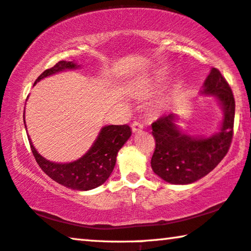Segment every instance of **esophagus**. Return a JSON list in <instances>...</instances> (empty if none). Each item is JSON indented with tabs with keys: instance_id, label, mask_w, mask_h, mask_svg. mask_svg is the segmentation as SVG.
Segmentation results:
<instances>
[{
	"instance_id": "34e87169",
	"label": "esophagus",
	"mask_w": 251,
	"mask_h": 251,
	"mask_svg": "<svg viewBox=\"0 0 251 251\" xmlns=\"http://www.w3.org/2000/svg\"><path fill=\"white\" fill-rule=\"evenodd\" d=\"M143 128V125L141 124L140 122H133L132 123V130L134 133H136V132H139V130H141Z\"/></svg>"
}]
</instances>
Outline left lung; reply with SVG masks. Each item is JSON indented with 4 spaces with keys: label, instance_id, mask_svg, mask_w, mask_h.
Here are the masks:
<instances>
[{
    "label": "left lung",
    "instance_id": "left-lung-1",
    "mask_svg": "<svg viewBox=\"0 0 251 251\" xmlns=\"http://www.w3.org/2000/svg\"><path fill=\"white\" fill-rule=\"evenodd\" d=\"M202 94H213L224 111L221 130L209 137H193L182 133L174 114L152 123L156 140L151 167L171 184H190L210 173L230 149L234 125L235 101L226 79L216 68H211L204 80Z\"/></svg>",
    "mask_w": 251,
    "mask_h": 251
}]
</instances>
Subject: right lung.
<instances>
[{
  "label": "right lung",
  "mask_w": 251,
  "mask_h": 251,
  "mask_svg": "<svg viewBox=\"0 0 251 251\" xmlns=\"http://www.w3.org/2000/svg\"><path fill=\"white\" fill-rule=\"evenodd\" d=\"M77 66L74 61H59L50 69L44 70L37 77V82L53 74L66 69H75ZM26 127V125H25ZM130 128L128 125H108L102 127L100 134L91 147V149L79 159L66 164L45 159L35 149L30 139L31 152L42 171L59 184L68 189L87 191L98 188L107 181L116 165L118 151L129 139ZM29 137V135H28Z\"/></svg>",
  "instance_id": "right-lung-1"
}]
</instances>
